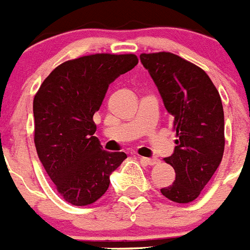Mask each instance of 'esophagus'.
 Instances as JSON below:
<instances>
[{
	"mask_svg": "<svg viewBox=\"0 0 250 250\" xmlns=\"http://www.w3.org/2000/svg\"><path fill=\"white\" fill-rule=\"evenodd\" d=\"M140 162L144 164H146V166H155V164L159 163V159H157V158H146V157H139Z\"/></svg>",
	"mask_w": 250,
	"mask_h": 250,
	"instance_id": "esophagus-1",
	"label": "esophagus"
}]
</instances>
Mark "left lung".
I'll return each instance as SVG.
<instances>
[{"label":"left lung","mask_w":250,"mask_h":250,"mask_svg":"<svg viewBox=\"0 0 250 250\" xmlns=\"http://www.w3.org/2000/svg\"><path fill=\"white\" fill-rule=\"evenodd\" d=\"M172 116L178 139L164 158L176 180L161 189L170 201L188 204L200 196L221 163L225 146L220 95L204 69L168 52L140 54Z\"/></svg>","instance_id":"obj_1"}]
</instances>
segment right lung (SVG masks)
Listing matches in <instances>:
<instances>
[{"instance_id":"obj_1","label":"right lung","mask_w":250,"mask_h":250,"mask_svg":"<svg viewBox=\"0 0 250 250\" xmlns=\"http://www.w3.org/2000/svg\"><path fill=\"white\" fill-rule=\"evenodd\" d=\"M138 64L135 54L84 55L62 63L34 97V143L59 195L74 206L96 202L124 151H106L93 136V115L111 83Z\"/></svg>"}]
</instances>
